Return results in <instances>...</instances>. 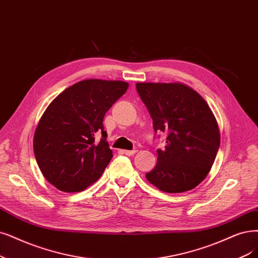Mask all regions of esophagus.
Instances as JSON below:
<instances>
[{"instance_id": "1", "label": "esophagus", "mask_w": 258, "mask_h": 258, "mask_svg": "<svg viewBox=\"0 0 258 258\" xmlns=\"http://www.w3.org/2000/svg\"><path fill=\"white\" fill-rule=\"evenodd\" d=\"M123 153L125 155H134L137 153V150L134 149V150H124Z\"/></svg>"}]
</instances>
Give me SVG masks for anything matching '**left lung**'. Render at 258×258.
<instances>
[{
    "mask_svg": "<svg viewBox=\"0 0 258 258\" xmlns=\"http://www.w3.org/2000/svg\"><path fill=\"white\" fill-rule=\"evenodd\" d=\"M136 89L157 133H166V147L157 150V164L147 173L161 191L178 194L197 187L207 176L220 147L213 111L198 92L178 83H137Z\"/></svg>",
    "mask_w": 258,
    "mask_h": 258,
    "instance_id": "1",
    "label": "left lung"
}]
</instances>
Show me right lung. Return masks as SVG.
Segmentation results:
<instances>
[{
	"label": "right lung",
	"mask_w": 258,
	"mask_h": 258,
	"mask_svg": "<svg viewBox=\"0 0 258 258\" xmlns=\"http://www.w3.org/2000/svg\"><path fill=\"white\" fill-rule=\"evenodd\" d=\"M127 88L121 81L85 80L52 101L34 136L36 161L47 182L64 192L97 182L112 158L103 119Z\"/></svg>",
	"instance_id": "add662e5"
}]
</instances>
